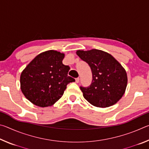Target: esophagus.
Masks as SVG:
<instances>
[{
    "mask_svg": "<svg viewBox=\"0 0 149 149\" xmlns=\"http://www.w3.org/2000/svg\"><path fill=\"white\" fill-rule=\"evenodd\" d=\"M79 77L75 78V82H76V83H79Z\"/></svg>",
    "mask_w": 149,
    "mask_h": 149,
    "instance_id": "obj_1",
    "label": "esophagus"
}]
</instances>
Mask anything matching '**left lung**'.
<instances>
[{"label":"left lung","instance_id":"1","mask_svg":"<svg viewBox=\"0 0 149 149\" xmlns=\"http://www.w3.org/2000/svg\"><path fill=\"white\" fill-rule=\"evenodd\" d=\"M77 54L91 68L93 79L89 87L81 86L84 97L97 107L106 108L115 104L122 97L127 84L125 69L112 55L92 49L77 50Z\"/></svg>","mask_w":149,"mask_h":149}]
</instances>
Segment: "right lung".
<instances>
[{
    "label": "right lung",
    "mask_w": 149,
    "mask_h": 149,
    "mask_svg": "<svg viewBox=\"0 0 149 149\" xmlns=\"http://www.w3.org/2000/svg\"><path fill=\"white\" fill-rule=\"evenodd\" d=\"M64 54L50 50L39 54L20 75L21 90L35 105H53L64 94L67 85L75 79L68 75V65L62 64Z\"/></svg>",
    "instance_id": "add662e5"
}]
</instances>
